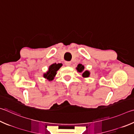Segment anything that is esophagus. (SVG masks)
Segmentation results:
<instances>
[{
	"label": "esophagus",
	"mask_w": 134,
	"mask_h": 134,
	"mask_svg": "<svg viewBox=\"0 0 134 134\" xmlns=\"http://www.w3.org/2000/svg\"><path fill=\"white\" fill-rule=\"evenodd\" d=\"M65 64L67 66H70V64H71V62H65Z\"/></svg>",
	"instance_id": "obj_1"
}]
</instances>
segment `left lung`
Wrapping results in <instances>:
<instances>
[{
    "instance_id": "left-lung-1",
    "label": "left lung",
    "mask_w": 134,
    "mask_h": 134,
    "mask_svg": "<svg viewBox=\"0 0 134 134\" xmlns=\"http://www.w3.org/2000/svg\"><path fill=\"white\" fill-rule=\"evenodd\" d=\"M84 69V65H82L81 64H79V65H77V71L80 72H81L83 71V70ZM90 75V72L88 71H86L83 72V74H82V76L84 77H88Z\"/></svg>"
}]
</instances>
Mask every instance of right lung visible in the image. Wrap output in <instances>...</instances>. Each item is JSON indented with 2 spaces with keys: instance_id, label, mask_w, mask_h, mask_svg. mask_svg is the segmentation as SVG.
<instances>
[{
  "instance_id": "obj_1",
  "label": "right lung",
  "mask_w": 134,
  "mask_h": 134,
  "mask_svg": "<svg viewBox=\"0 0 134 134\" xmlns=\"http://www.w3.org/2000/svg\"><path fill=\"white\" fill-rule=\"evenodd\" d=\"M62 66V64H53L49 67L48 71L47 72V73L44 74V77L47 79L49 81H52L54 79V76L56 74V72L58 70H59L60 68Z\"/></svg>"
}]
</instances>
